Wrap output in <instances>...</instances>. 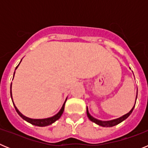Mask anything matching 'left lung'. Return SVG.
<instances>
[{
  "label": "left lung",
  "mask_w": 148,
  "mask_h": 148,
  "mask_svg": "<svg viewBox=\"0 0 148 148\" xmlns=\"http://www.w3.org/2000/svg\"><path fill=\"white\" fill-rule=\"evenodd\" d=\"M137 93H138V92H136V101ZM135 104H136V101H135ZM135 104H134V106L133 107V108L130 110V112H128L127 113L125 114L124 116H121V117H119V118L115 119H112V120H109V121H102V120H99V119H97L94 118L93 116H91V115L90 114V113H89V110H88V108H87V117L89 118V119H90L91 121H92V122L95 123L96 125H99V126H101V127H113V126H116V125H119V123L122 122V121H125L126 119H127L128 117H129V116H130V115L132 113V112H133L134 108H135Z\"/></svg>",
  "instance_id": "8db88e82"
}]
</instances>
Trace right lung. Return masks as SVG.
<instances>
[{
    "mask_svg": "<svg viewBox=\"0 0 148 148\" xmlns=\"http://www.w3.org/2000/svg\"><path fill=\"white\" fill-rule=\"evenodd\" d=\"M21 61H22V59H21ZM20 63H19V64H20ZM19 64L16 66V68H15V70H16V69L18 68V66H19ZM15 73H14V75H15ZM14 75H13V78H14ZM10 95H11V98H12V101L13 105H14V107H15V110H16L17 113H18V115H19V116H20L23 120H25L26 121H27V122L30 123V124H32V125H35V126H38V127L48 126V125H52V124H53V123H54L55 121H57L58 119H59L60 117L61 116V115H62L63 113H64V110L65 103H66V99H67V98H66V100H65V101L64 102V104H63L62 108H61V110L58 111V113H57L56 115H54L53 116H52V117H49V118H46V119H31V118H29V117H27V116H25L24 115L22 114L20 111L18 110V108H16L15 104H14V101H13V99H12V84H11V86H10Z\"/></svg>",
    "mask_w": 148,
    "mask_h": 148,
    "instance_id": "add662e5",
    "label": "right lung"
}]
</instances>
